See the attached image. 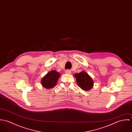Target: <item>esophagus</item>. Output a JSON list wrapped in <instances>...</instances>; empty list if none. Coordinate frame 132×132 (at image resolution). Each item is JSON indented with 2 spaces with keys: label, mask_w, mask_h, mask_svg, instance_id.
Instances as JSON below:
<instances>
[{
  "label": "esophagus",
  "mask_w": 132,
  "mask_h": 132,
  "mask_svg": "<svg viewBox=\"0 0 132 132\" xmlns=\"http://www.w3.org/2000/svg\"><path fill=\"white\" fill-rule=\"evenodd\" d=\"M65 73H67V74H71V71L70 70H66L65 71Z\"/></svg>",
  "instance_id": "34e87169"
}]
</instances>
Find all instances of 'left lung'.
I'll return each mask as SVG.
<instances>
[{
    "label": "left lung",
    "mask_w": 132,
    "mask_h": 132,
    "mask_svg": "<svg viewBox=\"0 0 132 132\" xmlns=\"http://www.w3.org/2000/svg\"><path fill=\"white\" fill-rule=\"evenodd\" d=\"M74 76L77 84L82 89L88 91L93 87L94 83L92 78L85 71L76 73Z\"/></svg>",
    "instance_id": "1"
}]
</instances>
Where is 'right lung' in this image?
<instances>
[{"label":"right lung","instance_id":"right-lung-1","mask_svg":"<svg viewBox=\"0 0 132 132\" xmlns=\"http://www.w3.org/2000/svg\"><path fill=\"white\" fill-rule=\"evenodd\" d=\"M60 73L56 71H51L41 80L42 85L46 89L53 88L56 85L57 82L60 76Z\"/></svg>","mask_w":132,"mask_h":132}]
</instances>
